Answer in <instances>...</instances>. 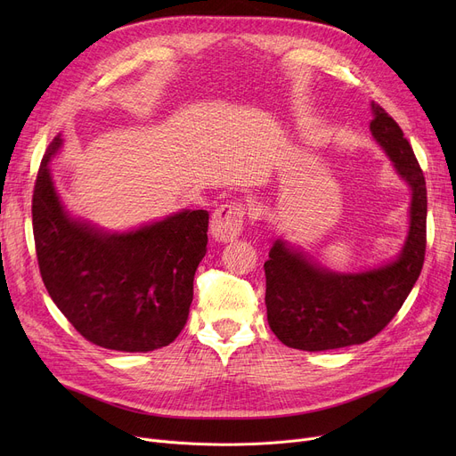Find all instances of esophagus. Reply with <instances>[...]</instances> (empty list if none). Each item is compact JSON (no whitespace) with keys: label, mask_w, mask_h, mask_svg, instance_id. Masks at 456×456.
Here are the masks:
<instances>
[{"label":"esophagus","mask_w":456,"mask_h":456,"mask_svg":"<svg viewBox=\"0 0 456 456\" xmlns=\"http://www.w3.org/2000/svg\"><path fill=\"white\" fill-rule=\"evenodd\" d=\"M246 205L242 203H227L216 208L210 220V232L214 240L231 242L242 232L246 220Z\"/></svg>","instance_id":"1"}]
</instances>
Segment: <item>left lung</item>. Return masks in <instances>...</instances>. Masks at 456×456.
Instances as JSON below:
<instances>
[{"label": "left lung", "instance_id": "obj_1", "mask_svg": "<svg viewBox=\"0 0 456 456\" xmlns=\"http://www.w3.org/2000/svg\"><path fill=\"white\" fill-rule=\"evenodd\" d=\"M373 138L412 190L409 238L387 266L334 273L275 240L265 262L268 323L275 337L301 351L364 344L399 313L416 284L427 246V188L419 162L395 119L371 103Z\"/></svg>", "mask_w": 456, "mask_h": 456}]
</instances>
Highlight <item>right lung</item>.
<instances>
[{"label":"right lung","instance_id":"1","mask_svg":"<svg viewBox=\"0 0 456 456\" xmlns=\"http://www.w3.org/2000/svg\"><path fill=\"white\" fill-rule=\"evenodd\" d=\"M47 146L33 191V234L47 294L95 346L146 353L183 330L194 275L207 253V210H183L131 232H103L69 218L53 186Z\"/></svg>","mask_w":456,"mask_h":456}]
</instances>
